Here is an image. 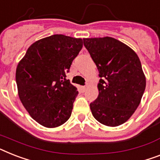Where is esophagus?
Masks as SVG:
<instances>
[{
    "mask_svg": "<svg viewBox=\"0 0 160 160\" xmlns=\"http://www.w3.org/2000/svg\"><path fill=\"white\" fill-rule=\"evenodd\" d=\"M87 89V86L86 85H84V86H82V89H83V91H85Z\"/></svg>",
    "mask_w": 160,
    "mask_h": 160,
    "instance_id": "obj_1",
    "label": "esophagus"
}]
</instances>
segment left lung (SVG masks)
Returning a JSON list of instances; mask_svg holds the SVG:
<instances>
[{"mask_svg": "<svg viewBox=\"0 0 160 160\" xmlns=\"http://www.w3.org/2000/svg\"><path fill=\"white\" fill-rule=\"evenodd\" d=\"M98 68V96L90 103L92 114L105 126L122 125L134 113L145 89L138 56L113 38H83Z\"/></svg>", "mask_w": 160, "mask_h": 160, "instance_id": "1", "label": "left lung"}]
</instances>
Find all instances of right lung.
<instances>
[{"label":"right lung","mask_w":160,"mask_h":160,"mask_svg":"<svg viewBox=\"0 0 160 160\" xmlns=\"http://www.w3.org/2000/svg\"><path fill=\"white\" fill-rule=\"evenodd\" d=\"M82 47L81 38L52 35L32 44L17 66L20 101L40 125L59 127L71 117L78 91L66 74Z\"/></svg>","instance_id":"right-lung-1"}]
</instances>
